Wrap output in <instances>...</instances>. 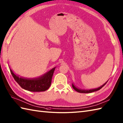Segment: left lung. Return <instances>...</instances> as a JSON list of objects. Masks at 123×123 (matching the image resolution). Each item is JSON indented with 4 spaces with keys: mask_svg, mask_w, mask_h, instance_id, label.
I'll use <instances>...</instances> for the list:
<instances>
[{
    "mask_svg": "<svg viewBox=\"0 0 123 123\" xmlns=\"http://www.w3.org/2000/svg\"><path fill=\"white\" fill-rule=\"evenodd\" d=\"M107 83V82H106ZM106 83H105V84H104L103 85H102V86L101 87H99L98 88H95V89H92V90H81V89H79V88H77L76 87H75L74 85L73 84H72V87L73 88H74V90H75L76 91H77V92H79V93H92V92H95V91H98L101 89V88H102L103 87L104 85L106 84Z\"/></svg>",
    "mask_w": 123,
    "mask_h": 123,
    "instance_id": "8db88e82",
    "label": "left lung"
}]
</instances>
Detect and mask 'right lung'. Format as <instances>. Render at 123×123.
Returning <instances> with one entry per match:
<instances>
[{"instance_id": "right-lung-1", "label": "right lung", "mask_w": 123, "mask_h": 123, "mask_svg": "<svg viewBox=\"0 0 123 123\" xmlns=\"http://www.w3.org/2000/svg\"><path fill=\"white\" fill-rule=\"evenodd\" d=\"M55 68L39 78L27 79L19 77L10 68L11 75L15 80L24 89L31 92H43L50 87Z\"/></svg>"}]
</instances>
